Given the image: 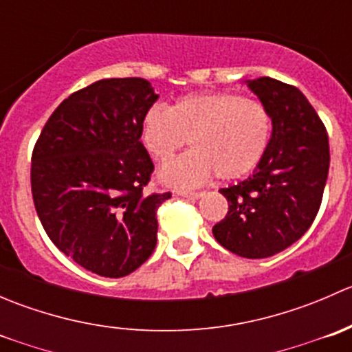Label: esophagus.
<instances>
[{
	"label": "esophagus",
	"instance_id": "obj_1",
	"mask_svg": "<svg viewBox=\"0 0 352 352\" xmlns=\"http://www.w3.org/2000/svg\"><path fill=\"white\" fill-rule=\"evenodd\" d=\"M177 194H179V196H182V197H194V199H199V197H202V192H194V190H177Z\"/></svg>",
	"mask_w": 352,
	"mask_h": 352
}]
</instances>
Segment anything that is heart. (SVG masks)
<instances>
[{"label": "heart", "mask_w": 352, "mask_h": 352, "mask_svg": "<svg viewBox=\"0 0 352 352\" xmlns=\"http://www.w3.org/2000/svg\"><path fill=\"white\" fill-rule=\"evenodd\" d=\"M190 140L194 151L166 163L160 180L196 187L214 173L236 180L254 172L271 141V116L262 102L232 91H204L179 98L168 109L155 105L141 122V143L163 163Z\"/></svg>", "instance_id": "heart-1"}]
</instances>
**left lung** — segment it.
<instances>
[{"instance_id": "obj_1", "label": "left lung", "mask_w": 352, "mask_h": 352, "mask_svg": "<svg viewBox=\"0 0 352 352\" xmlns=\"http://www.w3.org/2000/svg\"><path fill=\"white\" fill-rule=\"evenodd\" d=\"M247 85L271 116V141L254 175L219 190L228 214L212 235L240 257L265 258L300 240L314 223L329 175V136L296 87L269 76Z\"/></svg>"}]
</instances>
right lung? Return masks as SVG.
<instances>
[{
  "mask_svg": "<svg viewBox=\"0 0 352 352\" xmlns=\"http://www.w3.org/2000/svg\"><path fill=\"white\" fill-rule=\"evenodd\" d=\"M158 95L143 78H109L71 94L32 153V197L52 243L87 271L124 278L150 258L156 209L144 194L153 162L141 122Z\"/></svg>",
  "mask_w": 352,
  "mask_h": 352,
  "instance_id": "obj_1",
  "label": "right lung"
}]
</instances>
